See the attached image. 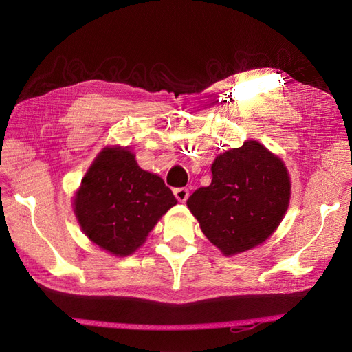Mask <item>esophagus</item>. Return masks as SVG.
Listing matches in <instances>:
<instances>
[{"instance_id": "esophagus-1", "label": "esophagus", "mask_w": 352, "mask_h": 352, "mask_svg": "<svg viewBox=\"0 0 352 352\" xmlns=\"http://www.w3.org/2000/svg\"><path fill=\"white\" fill-rule=\"evenodd\" d=\"M173 194L179 202H185L189 197V190L186 188H176V189H173Z\"/></svg>"}]
</instances>
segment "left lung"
<instances>
[{"mask_svg":"<svg viewBox=\"0 0 352 352\" xmlns=\"http://www.w3.org/2000/svg\"><path fill=\"white\" fill-rule=\"evenodd\" d=\"M211 175V185L186 201L207 239L226 257L267 241L291 199V177L282 160L248 140L219 154Z\"/></svg>","mask_w":352,"mask_h":352,"instance_id":"8db88e82","label":"left lung"}]
</instances>
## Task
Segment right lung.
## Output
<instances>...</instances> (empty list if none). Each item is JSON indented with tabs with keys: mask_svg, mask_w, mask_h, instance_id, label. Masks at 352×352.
<instances>
[{
	"mask_svg": "<svg viewBox=\"0 0 352 352\" xmlns=\"http://www.w3.org/2000/svg\"><path fill=\"white\" fill-rule=\"evenodd\" d=\"M177 204L164 180L138 166L129 146H105L73 197L82 232L104 251L127 257Z\"/></svg>",
	"mask_w": 352,
	"mask_h": 352,
	"instance_id": "add662e5",
	"label": "right lung"
}]
</instances>
